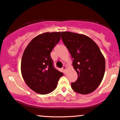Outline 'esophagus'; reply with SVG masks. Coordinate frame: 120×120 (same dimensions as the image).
<instances>
[{
    "mask_svg": "<svg viewBox=\"0 0 120 120\" xmlns=\"http://www.w3.org/2000/svg\"><path fill=\"white\" fill-rule=\"evenodd\" d=\"M62 70H64V72L65 73V71H66V66H65V65H64V66H63Z\"/></svg>",
    "mask_w": 120,
    "mask_h": 120,
    "instance_id": "34e87169",
    "label": "esophagus"
}]
</instances>
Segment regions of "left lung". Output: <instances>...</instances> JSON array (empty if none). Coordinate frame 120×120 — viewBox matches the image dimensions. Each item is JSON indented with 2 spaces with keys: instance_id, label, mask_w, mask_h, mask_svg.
I'll list each match as a JSON object with an SVG mask.
<instances>
[{
  "instance_id": "obj_1",
  "label": "left lung",
  "mask_w": 120,
  "mask_h": 120,
  "mask_svg": "<svg viewBox=\"0 0 120 120\" xmlns=\"http://www.w3.org/2000/svg\"><path fill=\"white\" fill-rule=\"evenodd\" d=\"M62 40L71 54L78 79L71 83L73 91L80 94L94 91L103 80L105 59L98 45L87 36L62 32Z\"/></svg>"
}]
</instances>
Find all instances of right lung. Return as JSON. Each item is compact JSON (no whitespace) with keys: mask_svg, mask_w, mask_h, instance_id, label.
I'll use <instances>...</instances> for the list:
<instances>
[{"mask_svg":"<svg viewBox=\"0 0 120 120\" xmlns=\"http://www.w3.org/2000/svg\"><path fill=\"white\" fill-rule=\"evenodd\" d=\"M60 39V32H45L33 38L23 53L21 64L27 86L38 94H47L56 87L63 73L53 66L50 54Z\"/></svg>","mask_w":120,"mask_h":120,"instance_id":"add662e5","label":"right lung"}]
</instances>
